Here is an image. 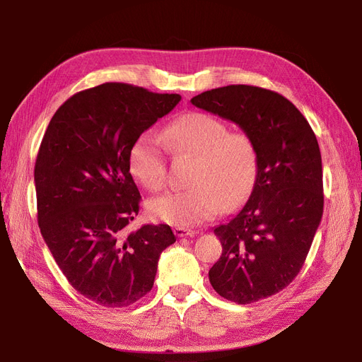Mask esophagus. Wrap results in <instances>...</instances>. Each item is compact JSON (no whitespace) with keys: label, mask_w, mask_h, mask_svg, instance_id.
Masks as SVG:
<instances>
[{"label":"esophagus","mask_w":362,"mask_h":362,"mask_svg":"<svg viewBox=\"0 0 362 362\" xmlns=\"http://www.w3.org/2000/svg\"><path fill=\"white\" fill-rule=\"evenodd\" d=\"M173 233L177 237H192L194 234H198V231H194V229H187V228H181V226L175 228Z\"/></svg>","instance_id":"1"}]
</instances>
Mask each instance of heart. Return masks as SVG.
Returning <instances> with one entry per match:
<instances>
[{"label":"heart","mask_w":362,"mask_h":362,"mask_svg":"<svg viewBox=\"0 0 362 362\" xmlns=\"http://www.w3.org/2000/svg\"><path fill=\"white\" fill-rule=\"evenodd\" d=\"M164 146L173 156L193 158L189 184L148 202V213L173 226H194L211 221L222 208L231 210L252 192L258 175V148L243 129H228L218 117L190 112L177 117L164 133ZM133 177L151 192L166 184V152L149 133L139 136L128 152Z\"/></svg>","instance_id":"obj_1"}]
</instances>
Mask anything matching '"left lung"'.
Here are the masks:
<instances>
[{
  "mask_svg": "<svg viewBox=\"0 0 362 362\" xmlns=\"http://www.w3.org/2000/svg\"><path fill=\"white\" fill-rule=\"evenodd\" d=\"M205 112L254 137L258 175L247 202L214 228L222 257L208 272L222 298L246 305L279 293L298 276L323 214L320 148L287 98L233 84L192 98Z\"/></svg>",
  "mask_w": 362,
  "mask_h": 362,
  "instance_id": "8db88e82",
  "label": "left lung"
}]
</instances>
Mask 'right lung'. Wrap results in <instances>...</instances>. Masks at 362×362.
<instances>
[{"instance_id":"right-lung-1","label":"right lung","mask_w":362,"mask_h":362,"mask_svg":"<svg viewBox=\"0 0 362 362\" xmlns=\"http://www.w3.org/2000/svg\"><path fill=\"white\" fill-rule=\"evenodd\" d=\"M177 93L105 83L75 93L54 113L35 166L37 222L71 286L104 308H124L154 286L169 225L127 226L140 192L128 168L133 141L172 112Z\"/></svg>"}]
</instances>
